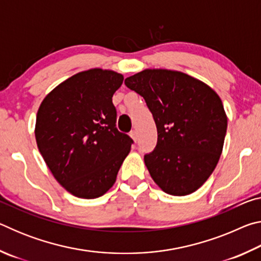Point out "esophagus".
<instances>
[{
  "label": "esophagus",
  "mask_w": 261,
  "mask_h": 261,
  "mask_svg": "<svg viewBox=\"0 0 261 261\" xmlns=\"http://www.w3.org/2000/svg\"><path fill=\"white\" fill-rule=\"evenodd\" d=\"M130 136H131V138L134 139V141L136 143L137 139H138V134H137V131H136V130H132V131L130 132Z\"/></svg>",
  "instance_id": "1"
}]
</instances>
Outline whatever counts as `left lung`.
<instances>
[{
    "mask_svg": "<svg viewBox=\"0 0 261 261\" xmlns=\"http://www.w3.org/2000/svg\"><path fill=\"white\" fill-rule=\"evenodd\" d=\"M145 99L158 130L145 165L162 191L187 196L210 177L222 153L227 115L214 90L187 73L146 69L125 79Z\"/></svg>",
    "mask_w": 261,
    "mask_h": 261,
    "instance_id": "8db88e82",
    "label": "left lung"
}]
</instances>
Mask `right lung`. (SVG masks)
Wrapping results in <instances>:
<instances>
[{"label":"right lung","mask_w":261,"mask_h":261,"mask_svg":"<svg viewBox=\"0 0 261 261\" xmlns=\"http://www.w3.org/2000/svg\"><path fill=\"white\" fill-rule=\"evenodd\" d=\"M123 74L90 69L48 93L39 107L35 139L53 176L68 192L84 199L113 187L134 143L116 127L113 95Z\"/></svg>","instance_id":"add662e5"}]
</instances>
